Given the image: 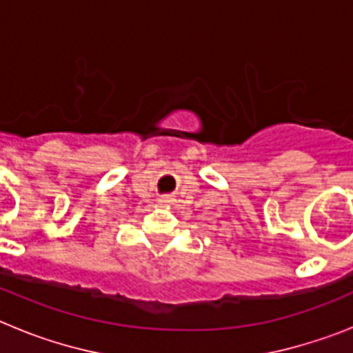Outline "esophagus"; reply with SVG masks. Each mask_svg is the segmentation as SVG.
Segmentation results:
<instances>
[{
	"label": "esophagus",
	"instance_id": "esophagus-1",
	"mask_svg": "<svg viewBox=\"0 0 353 353\" xmlns=\"http://www.w3.org/2000/svg\"><path fill=\"white\" fill-rule=\"evenodd\" d=\"M157 201L161 207H170L171 201H173V198H171V196H162V198H159Z\"/></svg>",
	"mask_w": 353,
	"mask_h": 353
}]
</instances>
